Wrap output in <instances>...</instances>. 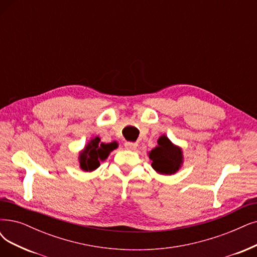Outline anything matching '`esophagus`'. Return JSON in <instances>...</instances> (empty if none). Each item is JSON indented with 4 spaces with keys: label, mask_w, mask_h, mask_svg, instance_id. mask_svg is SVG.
I'll return each instance as SVG.
<instances>
[{
    "label": "esophagus",
    "mask_w": 257,
    "mask_h": 257,
    "mask_svg": "<svg viewBox=\"0 0 257 257\" xmlns=\"http://www.w3.org/2000/svg\"><path fill=\"white\" fill-rule=\"evenodd\" d=\"M137 143L136 142H125L124 143V147H125V149L126 150H131V151H133V150H135L136 148H137Z\"/></svg>",
    "instance_id": "1"
}]
</instances>
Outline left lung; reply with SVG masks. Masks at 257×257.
I'll return each mask as SVG.
<instances>
[{"label":"left lung","instance_id":"8db88e82","mask_svg":"<svg viewBox=\"0 0 257 257\" xmlns=\"http://www.w3.org/2000/svg\"><path fill=\"white\" fill-rule=\"evenodd\" d=\"M157 142L158 146L149 152L152 168L161 175H173L177 173L183 163L181 148L174 145L166 135L159 137Z\"/></svg>","mask_w":257,"mask_h":257}]
</instances>
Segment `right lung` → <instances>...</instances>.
Segmentation results:
<instances>
[{
  "instance_id": "right-lung-1",
  "label": "right lung",
  "mask_w": 257,
  "mask_h": 257,
  "mask_svg": "<svg viewBox=\"0 0 257 257\" xmlns=\"http://www.w3.org/2000/svg\"><path fill=\"white\" fill-rule=\"evenodd\" d=\"M99 137L91 138L90 141L85 146L79 154L80 168L84 172H93L100 167V162L104 161L111 151L118 148L116 141L110 143L100 142Z\"/></svg>"
}]
</instances>
